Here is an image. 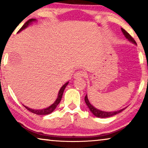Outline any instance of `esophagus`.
Instances as JSON below:
<instances>
[{
	"label": "esophagus",
	"instance_id": "1",
	"mask_svg": "<svg viewBox=\"0 0 148 148\" xmlns=\"http://www.w3.org/2000/svg\"><path fill=\"white\" fill-rule=\"evenodd\" d=\"M85 76V73L83 71H78L74 74V79H79V78H82Z\"/></svg>",
	"mask_w": 148,
	"mask_h": 148
}]
</instances>
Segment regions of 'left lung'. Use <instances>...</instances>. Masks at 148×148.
I'll use <instances>...</instances> for the list:
<instances>
[{"instance_id":"8db88e82","label":"left lung","mask_w":148,"mask_h":148,"mask_svg":"<svg viewBox=\"0 0 148 148\" xmlns=\"http://www.w3.org/2000/svg\"><path fill=\"white\" fill-rule=\"evenodd\" d=\"M121 30H122V32H123V35H125V37H126V38L129 40V41L132 42V43L134 44V45H137L136 42L135 40H134L133 37L131 36V35L128 33H127L126 30H125V29H123V28H121ZM85 101H86V105L88 106V108L90 109V111L92 113V114L94 115L95 116L97 117V118H109V117H111V116H113V115H115L118 114V113H120V112L123 111V110H125V108H123V109H120V110H119V111H111V112L101 111V110H99V109H97V108H96L95 107L93 106L92 105L91 103H90L89 100H88L87 95H86V97H85Z\"/></svg>"}]
</instances>
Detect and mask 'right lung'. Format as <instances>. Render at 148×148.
<instances>
[{"mask_svg": "<svg viewBox=\"0 0 148 148\" xmlns=\"http://www.w3.org/2000/svg\"><path fill=\"white\" fill-rule=\"evenodd\" d=\"M36 21H37L36 18H30V19L28 20V21H27L24 23V25H23V26L21 27V29L18 30V33H20V32L22 31V30H24L25 28H27V27L29 26V25L31 24V23H33V22H35ZM68 84H69V81H67V82L66 83V84H64L63 86H62V87H61V88L60 89V90H59V92H58V95L57 99H56V101H54V103H53V104L51 105V106H49V107H47V108H44V109H32V108H28V107L24 106V105H23H23L25 107V108H26V109H28V111L31 112V113H35V114L42 115L50 114L51 113H52V112L56 109V108L58 105V103L60 102L61 99H62V95H63L64 89H65L66 86H67V85H68Z\"/></svg>", "mask_w": 148, "mask_h": 148, "instance_id": "right-lung-1", "label": "right lung"}]
</instances>
